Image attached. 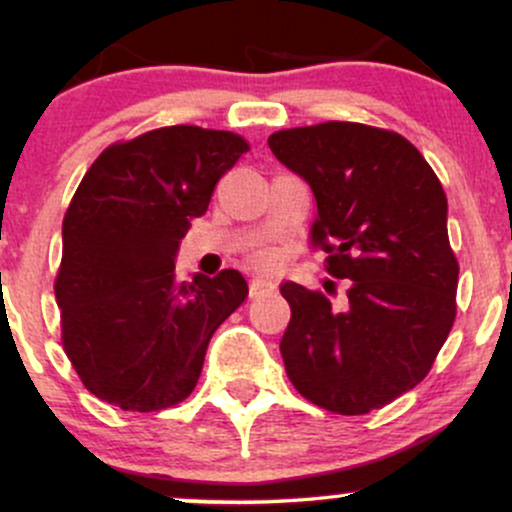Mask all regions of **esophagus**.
<instances>
[{
    "label": "esophagus",
    "instance_id": "1",
    "mask_svg": "<svg viewBox=\"0 0 512 512\" xmlns=\"http://www.w3.org/2000/svg\"><path fill=\"white\" fill-rule=\"evenodd\" d=\"M274 289H276V284L272 279H267V276H255V279L250 281V298L267 296V293H272Z\"/></svg>",
    "mask_w": 512,
    "mask_h": 512
}]
</instances>
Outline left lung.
<instances>
[{"mask_svg":"<svg viewBox=\"0 0 512 512\" xmlns=\"http://www.w3.org/2000/svg\"><path fill=\"white\" fill-rule=\"evenodd\" d=\"M267 144L310 185V238L330 252L327 272L349 279L342 310L281 284L286 373L317 407L368 414L426 378L455 322L460 267L443 185L414 144L358 122L281 129Z\"/></svg>","mask_w":512,"mask_h":512,"instance_id":"left-lung-1","label":"left lung"}]
</instances>
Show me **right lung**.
I'll use <instances>...</instances> for the list:
<instances>
[{
	"instance_id": "right-lung-1",
	"label": "right lung",
	"mask_w": 512,
	"mask_h": 512,
	"mask_svg": "<svg viewBox=\"0 0 512 512\" xmlns=\"http://www.w3.org/2000/svg\"><path fill=\"white\" fill-rule=\"evenodd\" d=\"M248 151L233 132L161 127L108 146L62 223L55 298L81 383L125 411L173 407L195 390L211 334L248 296L238 269L175 279L190 221Z\"/></svg>"
}]
</instances>
